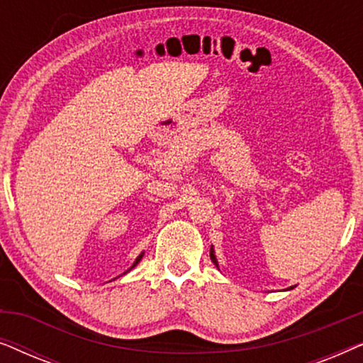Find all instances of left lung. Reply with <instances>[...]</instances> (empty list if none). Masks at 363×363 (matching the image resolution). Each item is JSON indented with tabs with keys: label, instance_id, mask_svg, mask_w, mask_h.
Returning <instances> with one entry per match:
<instances>
[{
	"label": "left lung",
	"instance_id": "8db88e82",
	"mask_svg": "<svg viewBox=\"0 0 363 363\" xmlns=\"http://www.w3.org/2000/svg\"><path fill=\"white\" fill-rule=\"evenodd\" d=\"M210 257H211L213 264H215L218 269H220V264H218V259H216V256H215V250H213V246H211V250H210ZM291 289H294V287H287V291H291Z\"/></svg>",
	"mask_w": 363,
	"mask_h": 363
}]
</instances>
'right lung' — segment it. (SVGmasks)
<instances>
[{
  "label": "right lung",
  "mask_w": 363,
  "mask_h": 363,
  "mask_svg": "<svg viewBox=\"0 0 363 363\" xmlns=\"http://www.w3.org/2000/svg\"><path fill=\"white\" fill-rule=\"evenodd\" d=\"M142 257H143V252H140V255H138V257H137V259H135V261H133V264H132L130 267H128V269H127L125 272H128V271H132V269H133V267H135V266L138 264V262H140V259H142ZM125 272H123V274H125Z\"/></svg>",
  "instance_id": "right-lung-1"
}]
</instances>
